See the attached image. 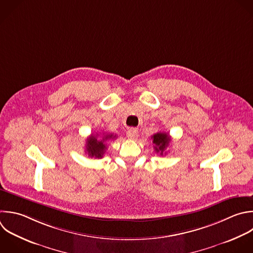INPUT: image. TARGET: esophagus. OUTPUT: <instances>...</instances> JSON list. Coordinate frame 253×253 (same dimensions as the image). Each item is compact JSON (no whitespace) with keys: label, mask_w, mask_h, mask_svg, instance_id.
<instances>
[{"label":"esophagus","mask_w":253,"mask_h":253,"mask_svg":"<svg viewBox=\"0 0 253 253\" xmlns=\"http://www.w3.org/2000/svg\"><path fill=\"white\" fill-rule=\"evenodd\" d=\"M138 134V131L136 128H133V127H130L127 129L126 131V136L129 138V139H134Z\"/></svg>","instance_id":"obj_1"}]
</instances>
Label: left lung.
Instances as JSON below:
<instances>
[{"mask_svg": "<svg viewBox=\"0 0 253 253\" xmlns=\"http://www.w3.org/2000/svg\"><path fill=\"white\" fill-rule=\"evenodd\" d=\"M152 142L154 144V150L157 153H160V155H163V152H165V149L169 145L170 142V136L168 133L159 131L152 135Z\"/></svg>", "mask_w": 253, "mask_h": 253, "instance_id": "1", "label": "left lung"}]
</instances>
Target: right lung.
Returning a JSON list of instances; mask_svg holds the SVG:
<instances>
[{
	"label": "right lung",
	"mask_w": 253,
	"mask_h": 253,
	"mask_svg": "<svg viewBox=\"0 0 253 253\" xmlns=\"http://www.w3.org/2000/svg\"><path fill=\"white\" fill-rule=\"evenodd\" d=\"M104 134V133H103ZM98 134H91L86 141V152L90 157H95V158H102L107 146L105 144V141L114 139L116 135L113 134H104L102 138L98 137Z\"/></svg>",
	"instance_id": "obj_1"
}]
</instances>
